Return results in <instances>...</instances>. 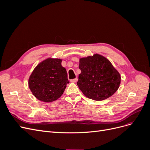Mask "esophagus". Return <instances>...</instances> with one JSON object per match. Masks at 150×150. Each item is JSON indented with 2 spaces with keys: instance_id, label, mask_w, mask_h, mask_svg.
Returning a JSON list of instances; mask_svg holds the SVG:
<instances>
[{
  "instance_id": "34e87169",
  "label": "esophagus",
  "mask_w": 150,
  "mask_h": 150,
  "mask_svg": "<svg viewBox=\"0 0 150 150\" xmlns=\"http://www.w3.org/2000/svg\"><path fill=\"white\" fill-rule=\"evenodd\" d=\"M77 81H78V78H75V79L71 80V82H72V83H76Z\"/></svg>"
}]
</instances>
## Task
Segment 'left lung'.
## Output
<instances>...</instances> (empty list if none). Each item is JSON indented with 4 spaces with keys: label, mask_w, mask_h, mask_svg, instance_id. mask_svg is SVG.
Wrapping results in <instances>:
<instances>
[{
    "label": "left lung",
    "mask_w": 150,
    "mask_h": 150,
    "mask_svg": "<svg viewBox=\"0 0 150 150\" xmlns=\"http://www.w3.org/2000/svg\"><path fill=\"white\" fill-rule=\"evenodd\" d=\"M77 85L84 96L103 101L114 94L121 83V75L106 57L98 54L79 59Z\"/></svg>",
    "instance_id": "obj_1"
}]
</instances>
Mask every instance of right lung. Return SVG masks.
Here are the masks:
<instances>
[{
    "instance_id": "right-lung-1",
    "label": "right lung",
    "mask_w": 150,
    "mask_h": 150,
    "mask_svg": "<svg viewBox=\"0 0 150 150\" xmlns=\"http://www.w3.org/2000/svg\"><path fill=\"white\" fill-rule=\"evenodd\" d=\"M61 62V59L48 57L39 63L32 72L28 80L29 88L39 101L51 103L64 93L69 81Z\"/></svg>"
}]
</instances>
